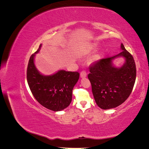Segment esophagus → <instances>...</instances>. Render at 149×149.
<instances>
[{"label":"esophagus","mask_w":149,"mask_h":149,"mask_svg":"<svg viewBox=\"0 0 149 149\" xmlns=\"http://www.w3.org/2000/svg\"><path fill=\"white\" fill-rule=\"evenodd\" d=\"M86 75H87L86 71L85 70H83L82 71H81V73H80L81 78H85L86 76Z\"/></svg>","instance_id":"34e87169"}]
</instances>
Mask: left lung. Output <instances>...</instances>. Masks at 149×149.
Masks as SVG:
<instances>
[{"label":"left lung","instance_id":"obj_1","mask_svg":"<svg viewBox=\"0 0 149 149\" xmlns=\"http://www.w3.org/2000/svg\"><path fill=\"white\" fill-rule=\"evenodd\" d=\"M122 51L115 56L99 60L89 67L88 77L97 105L102 109L119 106L130 96L136 78V67L132 55L121 43ZM119 56L125 58V63L118 69L112 60Z\"/></svg>","mask_w":149,"mask_h":149}]
</instances>
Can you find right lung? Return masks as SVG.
I'll return each instance as SVG.
<instances>
[{
  "instance_id": "add662e5",
  "label": "right lung",
  "mask_w": 149,
  "mask_h": 149,
  "mask_svg": "<svg viewBox=\"0 0 149 149\" xmlns=\"http://www.w3.org/2000/svg\"><path fill=\"white\" fill-rule=\"evenodd\" d=\"M31 55L26 70V79L30 91L40 104L53 111H60L68 106L72 100V91L79 77L78 72L60 70L50 76L40 74L34 64V56Z\"/></svg>"
}]
</instances>
